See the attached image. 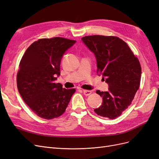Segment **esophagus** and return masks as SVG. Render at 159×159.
Here are the masks:
<instances>
[{
  "instance_id": "34e87169",
  "label": "esophagus",
  "mask_w": 159,
  "mask_h": 159,
  "mask_svg": "<svg viewBox=\"0 0 159 159\" xmlns=\"http://www.w3.org/2000/svg\"><path fill=\"white\" fill-rule=\"evenodd\" d=\"M83 93H84V94L85 95L88 96V95H89L91 93V91L84 89V90H83Z\"/></svg>"
}]
</instances>
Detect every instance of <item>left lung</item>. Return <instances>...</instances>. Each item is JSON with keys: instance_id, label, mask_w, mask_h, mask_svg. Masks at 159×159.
Segmentation results:
<instances>
[{"instance_id": "left-lung-1", "label": "left lung", "mask_w": 159, "mask_h": 159, "mask_svg": "<svg viewBox=\"0 0 159 159\" xmlns=\"http://www.w3.org/2000/svg\"><path fill=\"white\" fill-rule=\"evenodd\" d=\"M81 40L94 53L97 73L109 85L108 91H96L103 102L94 111L103 117L116 119L131 104L140 86V62L127 43L117 36H86Z\"/></svg>"}]
</instances>
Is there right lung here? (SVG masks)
I'll list each match as a JSON object with an SVG mask.
<instances>
[{
    "instance_id": "add662e5",
    "label": "right lung",
    "mask_w": 159,
    "mask_h": 159,
    "mask_svg": "<svg viewBox=\"0 0 159 159\" xmlns=\"http://www.w3.org/2000/svg\"><path fill=\"white\" fill-rule=\"evenodd\" d=\"M75 40L61 37L41 38L28 48L19 64L17 88L24 102L38 116L57 118L68 107L74 88L55 83L62 56Z\"/></svg>"
}]
</instances>
